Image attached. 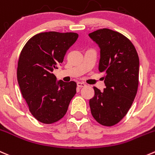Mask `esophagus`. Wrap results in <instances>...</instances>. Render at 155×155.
<instances>
[{
  "mask_svg": "<svg viewBox=\"0 0 155 155\" xmlns=\"http://www.w3.org/2000/svg\"><path fill=\"white\" fill-rule=\"evenodd\" d=\"M77 86L79 87V88H82V87L86 86V84L84 83V82H77Z\"/></svg>",
  "mask_w": 155,
  "mask_h": 155,
  "instance_id": "34e87169",
  "label": "esophagus"
}]
</instances>
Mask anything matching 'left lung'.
Masks as SVG:
<instances>
[{"label":"left lung","mask_w":155,"mask_h":155,"mask_svg":"<svg viewBox=\"0 0 155 155\" xmlns=\"http://www.w3.org/2000/svg\"><path fill=\"white\" fill-rule=\"evenodd\" d=\"M89 36L99 45V71L104 73L106 88L94 87L89 101L91 115L98 124L112 127L127 115L139 86V59L128 38L109 28H101Z\"/></svg>","instance_id":"left-lung-1"}]
</instances>
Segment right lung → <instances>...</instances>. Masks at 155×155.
I'll list each match as a JSON object with an SVG mask.
<instances>
[{
	"label": "right lung",
	"mask_w": 155,
	"mask_h": 155,
	"mask_svg": "<svg viewBox=\"0 0 155 155\" xmlns=\"http://www.w3.org/2000/svg\"><path fill=\"white\" fill-rule=\"evenodd\" d=\"M78 36L75 32L38 33L21 51L18 83L30 113L42 124H51L62 119L76 94V82H56L53 71L62 64L66 52Z\"/></svg>",
	"instance_id": "obj_1"
}]
</instances>
